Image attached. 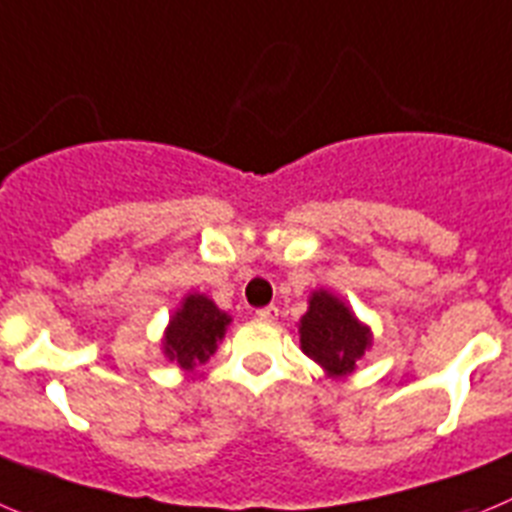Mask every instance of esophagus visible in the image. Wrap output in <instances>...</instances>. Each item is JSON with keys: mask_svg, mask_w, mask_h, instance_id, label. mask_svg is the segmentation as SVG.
<instances>
[{"mask_svg": "<svg viewBox=\"0 0 512 512\" xmlns=\"http://www.w3.org/2000/svg\"><path fill=\"white\" fill-rule=\"evenodd\" d=\"M257 319H260V321H267V324H270V321L278 319V308H275V306H265V308H260V311H257Z\"/></svg>", "mask_w": 512, "mask_h": 512, "instance_id": "obj_1", "label": "esophagus"}]
</instances>
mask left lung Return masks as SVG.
Listing matches in <instances>:
<instances>
[{"instance_id":"1","label":"left lung","mask_w":512,"mask_h":512,"mask_svg":"<svg viewBox=\"0 0 512 512\" xmlns=\"http://www.w3.org/2000/svg\"><path fill=\"white\" fill-rule=\"evenodd\" d=\"M301 352L311 357L326 377L342 380L357 370V362L370 352L372 329L349 303L319 288L308 296V311L298 321Z\"/></svg>"}]
</instances>
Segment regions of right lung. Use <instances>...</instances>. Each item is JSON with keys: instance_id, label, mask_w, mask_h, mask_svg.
I'll list each match as a JSON object with an SVG mask.
<instances>
[{"instance_id": "right-lung-1", "label": "right lung", "mask_w": 512, "mask_h": 512, "mask_svg": "<svg viewBox=\"0 0 512 512\" xmlns=\"http://www.w3.org/2000/svg\"><path fill=\"white\" fill-rule=\"evenodd\" d=\"M232 316L216 306L206 293L191 290L173 311L168 326L160 339V349L168 362L181 370L193 372L199 365L209 362L211 354L219 349V342L227 334Z\"/></svg>"}]
</instances>
